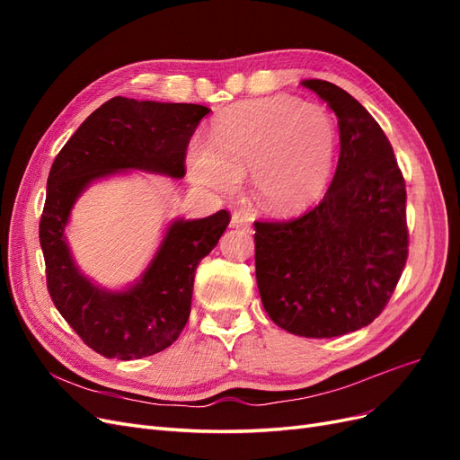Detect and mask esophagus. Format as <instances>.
<instances>
[{
  "label": "esophagus",
  "instance_id": "34e87169",
  "mask_svg": "<svg viewBox=\"0 0 460 460\" xmlns=\"http://www.w3.org/2000/svg\"><path fill=\"white\" fill-rule=\"evenodd\" d=\"M230 226H232V228H243V230H249V228H252V220H249L245 215H242V213L235 211V213L232 215Z\"/></svg>",
  "mask_w": 460,
  "mask_h": 460
}]
</instances>
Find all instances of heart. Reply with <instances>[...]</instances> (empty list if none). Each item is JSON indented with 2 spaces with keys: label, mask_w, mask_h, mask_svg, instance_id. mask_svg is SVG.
<instances>
[{
  "label": "heart",
  "mask_w": 460,
  "mask_h": 460,
  "mask_svg": "<svg viewBox=\"0 0 460 460\" xmlns=\"http://www.w3.org/2000/svg\"><path fill=\"white\" fill-rule=\"evenodd\" d=\"M336 124L324 107L289 95H270L226 107L213 119L207 144L188 151L190 178L225 191L249 171L255 199L276 213H294L324 191Z\"/></svg>",
  "instance_id": "heart-1"
}]
</instances>
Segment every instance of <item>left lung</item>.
Here are the masks:
<instances>
[{"label": "left lung", "instance_id": "obj_1", "mask_svg": "<svg viewBox=\"0 0 460 460\" xmlns=\"http://www.w3.org/2000/svg\"><path fill=\"white\" fill-rule=\"evenodd\" d=\"M338 117L340 159L324 199L291 220L255 222V274L274 324L303 338L368 326L409 257L407 190L394 147L353 95L303 80Z\"/></svg>", "mask_w": 460, "mask_h": 460}]
</instances>
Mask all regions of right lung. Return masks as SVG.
Returning <instances> with one entry per match:
<instances>
[{
  "mask_svg": "<svg viewBox=\"0 0 460 460\" xmlns=\"http://www.w3.org/2000/svg\"><path fill=\"white\" fill-rule=\"evenodd\" d=\"M208 111L113 97L80 124L51 164L40 218L49 296L82 341L107 358L149 357L178 340L190 318L198 264L218 243L230 213L222 208L207 218L174 220L140 280L109 291L76 269L65 238L71 208L93 180L120 171L182 178L188 144Z\"/></svg>",
  "mask_w": 460,
  "mask_h": 460,
  "instance_id": "right-lung-1",
  "label": "right lung"
}]
</instances>
